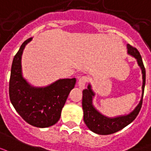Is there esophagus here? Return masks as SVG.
<instances>
[{
    "instance_id": "1",
    "label": "esophagus",
    "mask_w": 151,
    "mask_h": 151,
    "mask_svg": "<svg viewBox=\"0 0 151 151\" xmlns=\"http://www.w3.org/2000/svg\"><path fill=\"white\" fill-rule=\"evenodd\" d=\"M88 81V76L80 77V80L78 81V86H79V88H80V89L84 88Z\"/></svg>"
}]
</instances>
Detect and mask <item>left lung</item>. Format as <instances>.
<instances>
[{"label":"left lung","mask_w":151,"mask_h":151,"mask_svg":"<svg viewBox=\"0 0 151 151\" xmlns=\"http://www.w3.org/2000/svg\"><path fill=\"white\" fill-rule=\"evenodd\" d=\"M127 49H128L129 55H130L137 59V64L142 69V98L136 108L127 115L116 116V117H108L102 115L93 106L92 98L95 96V93L92 90L91 85L88 84V88L84 89L83 91L82 106L83 110V122L86 124L88 128L96 134L108 135L119 131L123 128H125V126H127L129 124H130L137 117V114L141 110L142 104V99H143L145 83H146V69L144 67L142 56L139 51L135 47L130 46L129 44H127Z\"/></svg>","instance_id":"obj_1"}]
</instances>
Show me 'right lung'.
Listing matches in <instances>:
<instances>
[{
    "instance_id": "obj_1",
    "label": "right lung",
    "mask_w": 151,
    "mask_h": 151,
    "mask_svg": "<svg viewBox=\"0 0 151 151\" xmlns=\"http://www.w3.org/2000/svg\"><path fill=\"white\" fill-rule=\"evenodd\" d=\"M32 38L26 40L15 55L9 79V99L17 113L28 124L47 128L58 122L71 90L76 80L60 79L49 86L35 88L22 76V55L26 45Z\"/></svg>"
}]
</instances>
